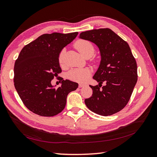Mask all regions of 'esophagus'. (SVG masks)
Instances as JSON below:
<instances>
[{"label": "esophagus", "instance_id": "esophagus-1", "mask_svg": "<svg viewBox=\"0 0 157 157\" xmlns=\"http://www.w3.org/2000/svg\"><path fill=\"white\" fill-rule=\"evenodd\" d=\"M84 86H85V84H78L79 88H82V87H84Z\"/></svg>", "mask_w": 157, "mask_h": 157}]
</instances>
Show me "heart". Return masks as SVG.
Returning <instances> with one entry per match:
<instances>
[{
    "label": "heart",
    "mask_w": 157,
    "mask_h": 157,
    "mask_svg": "<svg viewBox=\"0 0 157 157\" xmlns=\"http://www.w3.org/2000/svg\"><path fill=\"white\" fill-rule=\"evenodd\" d=\"M75 48L84 57H92L94 53V48L91 42L86 40H78L75 44ZM65 49H63L59 53V63L61 66L64 64V55ZM92 75L91 70L84 67V68H75L72 69L68 73V77L72 80L77 82H85Z\"/></svg>",
    "instance_id": "b5f03b06"
}]
</instances>
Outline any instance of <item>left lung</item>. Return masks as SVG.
<instances>
[{"label": "left lung", "instance_id": "8db88e82", "mask_svg": "<svg viewBox=\"0 0 157 157\" xmlns=\"http://www.w3.org/2000/svg\"><path fill=\"white\" fill-rule=\"evenodd\" d=\"M78 37L96 45L101 57L93 77L98 85H90L93 93L84 100L86 105L104 116L120 112L128 104L137 81V63L128 44L109 28L83 32ZM103 82L106 85L100 89Z\"/></svg>", "mask_w": 157, "mask_h": 157}]
</instances>
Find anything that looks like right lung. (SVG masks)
I'll return each instance as SVG.
<instances>
[{"label": "right lung", "instance_id": "obj_1", "mask_svg": "<svg viewBox=\"0 0 157 157\" xmlns=\"http://www.w3.org/2000/svg\"><path fill=\"white\" fill-rule=\"evenodd\" d=\"M78 32L43 34L25 45L14 67V86L26 108L41 116L51 117L65 108L69 93L78 88L77 82L61 79L56 88L52 80L61 73L59 53L77 36Z\"/></svg>", "mask_w": 157, "mask_h": 157}]
</instances>
